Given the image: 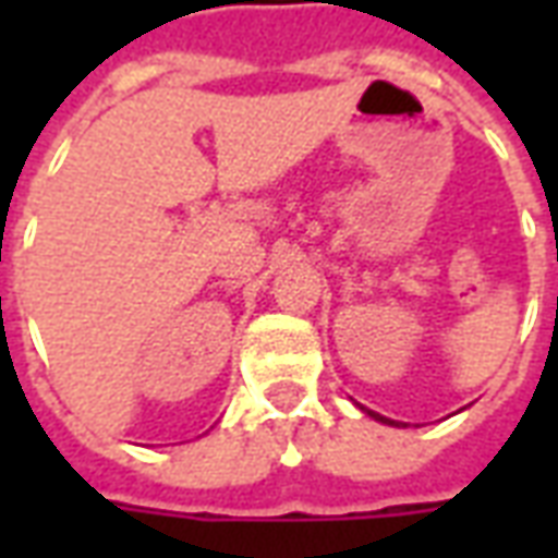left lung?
<instances>
[{"label":"left lung","mask_w":558,"mask_h":558,"mask_svg":"<svg viewBox=\"0 0 558 558\" xmlns=\"http://www.w3.org/2000/svg\"><path fill=\"white\" fill-rule=\"evenodd\" d=\"M364 410V407H362ZM367 412V415H371V418H376V421H383V424H398V421H391V418H383V415H379V412H371V410H364Z\"/></svg>","instance_id":"1"}]
</instances>
